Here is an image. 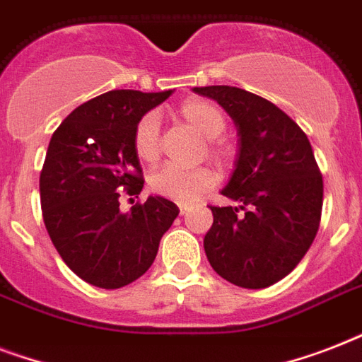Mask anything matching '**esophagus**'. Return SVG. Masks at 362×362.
I'll use <instances>...</instances> for the list:
<instances>
[{
	"instance_id": "obj_1",
	"label": "esophagus",
	"mask_w": 362,
	"mask_h": 362,
	"mask_svg": "<svg viewBox=\"0 0 362 362\" xmlns=\"http://www.w3.org/2000/svg\"><path fill=\"white\" fill-rule=\"evenodd\" d=\"M178 209H180V216H186L187 212H189V209H192V206H189V204H186V203H178Z\"/></svg>"
}]
</instances>
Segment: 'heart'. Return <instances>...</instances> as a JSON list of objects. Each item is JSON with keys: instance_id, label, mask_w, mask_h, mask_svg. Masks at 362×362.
<instances>
[{"instance_id": "b5f03b06", "label": "heart", "mask_w": 362, "mask_h": 362, "mask_svg": "<svg viewBox=\"0 0 362 362\" xmlns=\"http://www.w3.org/2000/svg\"><path fill=\"white\" fill-rule=\"evenodd\" d=\"M178 115L192 125L193 129L209 139V152L214 159L227 156L226 144L218 139L226 129V116L218 105L209 99H186L178 109ZM133 152L142 163H153L159 158V118L156 112H146L139 118L133 129ZM148 186L156 195L187 203L201 197L216 186V175L206 167L180 169V167H161L150 176Z\"/></svg>"}]
</instances>
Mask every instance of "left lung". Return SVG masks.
Listing matches in <instances>:
<instances>
[{
	"instance_id": "1",
	"label": "left lung",
	"mask_w": 362,
	"mask_h": 362,
	"mask_svg": "<svg viewBox=\"0 0 362 362\" xmlns=\"http://www.w3.org/2000/svg\"><path fill=\"white\" fill-rule=\"evenodd\" d=\"M238 129V156L204 235L212 269L238 287L263 289L291 272L320 229L323 176L306 133L269 99L235 86H203Z\"/></svg>"
}]
</instances>
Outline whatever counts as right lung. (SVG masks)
<instances>
[{"label":"right lung","instance_id":"right-lung-1","mask_svg":"<svg viewBox=\"0 0 362 362\" xmlns=\"http://www.w3.org/2000/svg\"><path fill=\"white\" fill-rule=\"evenodd\" d=\"M169 92L112 90L76 107L54 131L39 178L42 220L65 264L88 284L118 289L141 278L178 216L163 197L120 212V195L144 184L133 152L141 116Z\"/></svg>","mask_w":362,"mask_h":362}]
</instances>
